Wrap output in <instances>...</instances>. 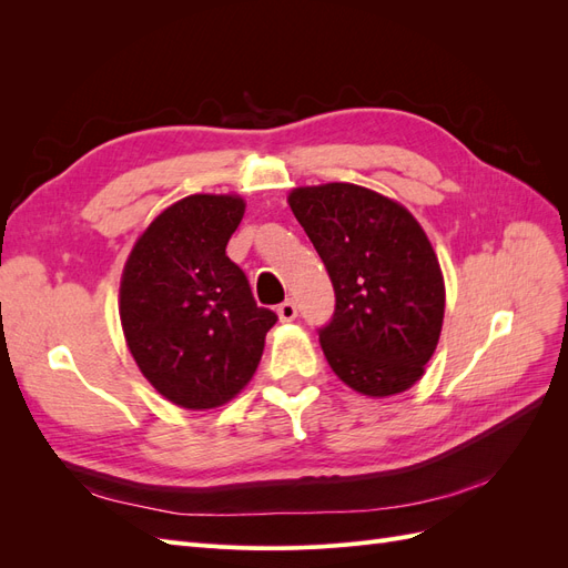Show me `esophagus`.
Here are the masks:
<instances>
[{
	"mask_svg": "<svg viewBox=\"0 0 568 568\" xmlns=\"http://www.w3.org/2000/svg\"><path fill=\"white\" fill-rule=\"evenodd\" d=\"M277 315H280L282 322H291V320H296L298 307H296L294 301H284V303L277 307Z\"/></svg>",
	"mask_w": 568,
	"mask_h": 568,
	"instance_id": "esophagus-1",
	"label": "esophagus"
}]
</instances>
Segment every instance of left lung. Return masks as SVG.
Masks as SVG:
<instances>
[{
	"mask_svg": "<svg viewBox=\"0 0 568 568\" xmlns=\"http://www.w3.org/2000/svg\"><path fill=\"white\" fill-rule=\"evenodd\" d=\"M288 205L329 272L336 307L320 343L353 390L384 398L415 386L445 313L438 257L407 209L372 189L298 186Z\"/></svg>",
	"mask_w": 568,
	"mask_h": 568,
	"instance_id": "left-lung-1",
	"label": "left lung"
}]
</instances>
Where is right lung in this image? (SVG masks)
<instances>
[{
    "label": "right lung",
    "mask_w": 568,
    "mask_h": 568,
    "mask_svg": "<svg viewBox=\"0 0 568 568\" xmlns=\"http://www.w3.org/2000/svg\"><path fill=\"white\" fill-rule=\"evenodd\" d=\"M239 196L194 194L136 239L120 282V322L136 367L186 409L232 400L261 363L277 315L255 303L225 248L244 217Z\"/></svg>",
    "instance_id": "obj_1"
}]
</instances>
